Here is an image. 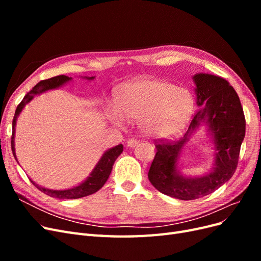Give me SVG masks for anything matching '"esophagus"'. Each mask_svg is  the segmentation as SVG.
<instances>
[{"label": "esophagus", "mask_w": 261, "mask_h": 261, "mask_svg": "<svg viewBox=\"0 0 261 261\" xmlns=\"http://www.w3.org/2000/svg\"><path fill=\"white\" fill-rule=\"evenodd\" d=\"M138 144V140L136 138H129L127 140V146L128 147H135Z\"/></svg>", "instance_id": "obj_1"}]
</instances>
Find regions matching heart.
Here are the masks:
<instances>
[{
    "instance_id": "1",
    "label": "heart",
    "mask_w": 261,
    "mask_h": 261,
    "mask_svg": "<svg viewBox=\"0 0 261 261\" xmlns=\"http://www.w3.org/2000/svg\"><path fill=\"white\" fill-rule=\"evenodd\" d=\"M195 100L186 88L144 78L124 85L110 108L111 121L121 126L123 118L138 121L146 136L168 138L183 130L194 112Z\"/></svg>"
}]
</instances>
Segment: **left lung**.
Here are the masks:
<instances>
[{
  "mask_svg": "<svg viewBox=\"0 0 261 261\" xmlns=\"http://www.w3.org/2000/svg\"><path fill=\"white\" fill-rule=\"evenodd\" d=\"M199 109L185 135L178 140H154L156 152L148 172L158 191L180 200H194L213 193L230 179L239 163L246 121L238 93L225 80L215 75L194 76ZM201 122H207L216 145V167L210 175L191 179L176 170L181 147Z\"/></svg>",
  "mask_w": 261,
  "mask_h": 261,
  "instance_id": "left-lung-1",
  "label": "left lung"
}]
</instances>
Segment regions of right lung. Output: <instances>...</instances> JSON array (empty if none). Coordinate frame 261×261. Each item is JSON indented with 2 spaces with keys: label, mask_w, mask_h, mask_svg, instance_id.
Returning <instances> with one entry per match:
<instances>
[{
  "label": "right lung",
  "mask_w": 261,
  "mask_h": 261,
  "mask_svg": "<svg viewBox=\"0 0 261 261\" xmlns=\"http://www.w3.org/2000/svg\"><path fill=\"white\" fill-rule=\"evenodd\" d=\"M93 77H89L88 80H92ZM70 78L65 75H60V76H55L52 78H49V80H44L41 81L40 83H38L33 89H31L23 99L21 100L20 103L17 106L16 111H15V115L13 118V132H12V138H11V146H12V151L13 154L16 159V154H15V148H14V136H15V125H16L17 121V116L21 112L22 108L25 107L26 103L30 100H33L35 97V94L37 93H42L49 89L57 88V87L62 86L63 84H65L68 82ZM123 151V146L122 145H117L111 149H109L108 151L102 155L100 161L96 165V168L93 169L91 172L90 176L87 178L84 183L81 185H78L76 187L65 189V191H52V189L48 188H43L41 186L37 185L35 181L30 179L31 183H33L39 191H41L45 195H48L50 197H53V198H60V199H77V198H82V197L89 196L91 194H94L98 192L99 189L106 184V181L108 180L110 174H111L112 167L117 159V156L120 155ZM17 160V159H16Z\"/></svg>",
  "instance_id": "obj_1"
}]
</instances>
